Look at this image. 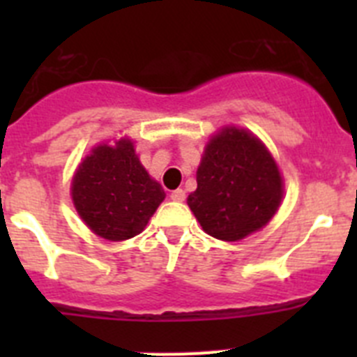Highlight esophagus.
<instances>
[{"label":"esophagus","mask_w":357,"mask_h":357,"mask_svg":"<svg viewBox=\"0 0 357 357\" xmlns=\"http://www.w3.org/2000/svg\"><path fill=\"white\" fill-rule=\"evenodd\" d=\"M169 197H172V200H175V202L185 200V193L182 191V189H175V191H172V195H169Z\"/></svg>","instance_id":"esophagus-1"}]
</instances>
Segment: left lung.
I'll return each mask as SVG.
<instances>
[{
	"label": "left lung",
	"mask_w": 357,
	"mask_h": 357,
	"mask_svg": "<svg viewBox=\"0 0 357 357\" xmlns=\"http://www.w3.org/2000/svg\"><path fill=\"white\" fill-rule=\"evenodd\" d=\"M282 198L275 160L257 137L225 128L209 141L188 204L207 234L238 241L266 225Z\"/></svg>",
	"instance_id": "left-lung-1"
}]
</instances>
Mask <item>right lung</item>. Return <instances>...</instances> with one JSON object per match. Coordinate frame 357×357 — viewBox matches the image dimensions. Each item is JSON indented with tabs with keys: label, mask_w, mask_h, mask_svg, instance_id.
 I'll return each mask as SVG.
<instances>
[{
	"label": "right lung",
	"mask_w": 357,
	"mask_h": 357,
	"mask_svg": "<svg viewBox=\"0 0 357 357\" xmlns=\"http://www.w3.org/2000/svg\"><path fill=\"white\" fill-rule=\"evenodd\" d=\"M71 191L82 220L110 241L139 234L164 200V189L151 181L127 139L114 148H94L80 164Z\"/></svg>",
	"instance_id": "1"
}]
</instances>
